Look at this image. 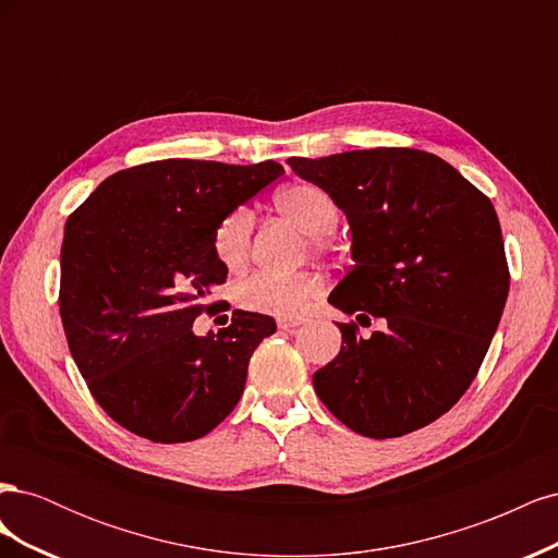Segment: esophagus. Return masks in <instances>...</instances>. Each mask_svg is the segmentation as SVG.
<instances>
[{"label": "esophagus", "mask_w": 558, "mask_h": 558, "mask_svg": "<svg viewBox=\"0 0 558 558\" xmlns=\"http://www.w3.org/2000/svg\"><path fill=\"white\" fill-rule=\"evenodd\" d=\"M277 326L281 330H295L298 326H302V318H295V316H279L277 318Z\"/></svg>", "instance_id": "1"}]
</instances>
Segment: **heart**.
I'll use <instances>...</instances> for the list:
<instances>
[{"mask_svg":"<svg viewBox=\"0 0 558 558\" xmlns=\"http://www.w3.org/2000/svg\"><path fill=\"white\" fill-rule=\"evenodd\" d=\"M277 209L307 238H326L340 221L335 199L314 183H293L275 197ZM253 232V214L240 207L221 218L214 230V253L228 267L244 263ZM320 281L314 275H251L238 286V302L253 312L300 314L318 295Z\"/></svg>","mask_w":558,"mask_h":558,"instance_id":"obj_1","label":"heart"}]
</instances>
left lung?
<instances>
[{"label": "left lung", "mask_w": 558, "mask_h": 558, "mask_svg": "<svg viewBox=\"0 0 558 558\" xmlns=\"http://www.w3.org/2000/svg\"><path fill=\"white\" fill-rule=\"evenodd\" d=\"M291 170L347 214L353 265L328 302L386 320L342 349L314 391L375 440L433 424L468 391L500 324L510 269L496 209L449 162L416 148L291 158Z\"/></svg>", "instance_id": "obj_1"}]
</instances>
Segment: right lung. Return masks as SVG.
Wrapping results in <instances>:
<instances>
[{"instance_id": "right-lung-1", "label": "right lung", "mask_w": 558, "mask_h": 558, "mask_svg": "<svg viewBox=\"0 0 558 558\" xmlns=\"http://www.w3.org/2000/svg\"><path fill=\"white\" fill-rule=\"evenodd\" d=\"M283 174L275 160H158L116 172L66 218L60 316L93 398L150 442H191L240 402L251 353L272 316L232 312L197 337L193 320L228 267L214 230Z\"/></svg>"}]
</instances>
